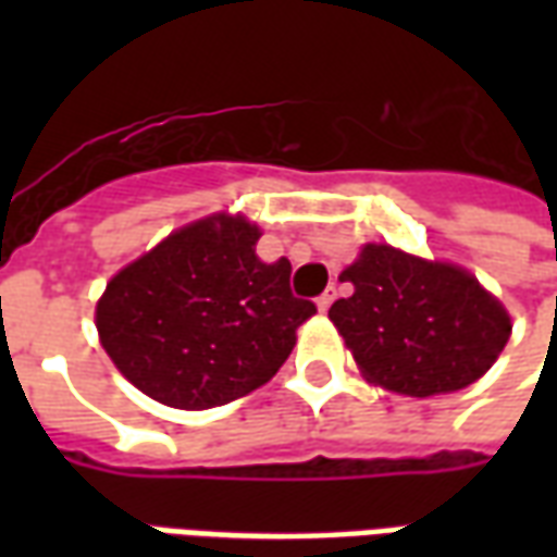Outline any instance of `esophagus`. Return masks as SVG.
<instances>
[{
  "mask_svg": "<svg viewBox=\"0 0 557 557\" xmlns=\"http://www.w3.org/2000/svg\"><path fill=\"white\" fill-rule=\"evenodd\" d=\"M334 298H337V289H334V286H331V289H325V292H322V295H319V298H315V307H319V310H322V313H325L327 307H331V304H334Z\"/></svg>",
  "mask_w": 557,
  "mask_h": 557,
  "instance_id": "34e87169",
  "label": "esophagus"
}]
</instances>
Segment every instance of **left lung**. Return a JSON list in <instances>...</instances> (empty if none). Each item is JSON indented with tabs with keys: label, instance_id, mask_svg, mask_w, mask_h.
<instances>
[{
	"label": "left lung",
	"instance_id": "obj_1",
	"mask_svg": "<svg viewBox=\"0 0 557 557\" xmlns=\"http://www.w3.org/2000/svg\"><path fill=\"white\" fill-rule=\"evenodd\" d=\"M339 280L331 322L367 382L406 397L454 394L490 370L510 339V315L474 274L391 244H363Z\"/></svg>",
	"mask_w": 557,
	"mask_h": 557
}]
</instances>
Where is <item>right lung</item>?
Returning a JSON list of instances; mask_svg holds the SVG:
<instances>
[{
  "label": "right lung",
  "instance_id": "1",
  "mask_svg": "<svg viewBox=\"0 0 557 557\" xmlns=\"http://www.w3.org/2000/svg\"><path fill=\"white\" fill-rule=\"evenodd\" d=\"M259 226L211 214L122 268L95 325L119 373L146 397L202 411L274 379L295 331L315 313L289 289V259L256 256Z\"/></svg>",
  "mask_w": 557,
  "mask_h": 557
}]
</instances>
